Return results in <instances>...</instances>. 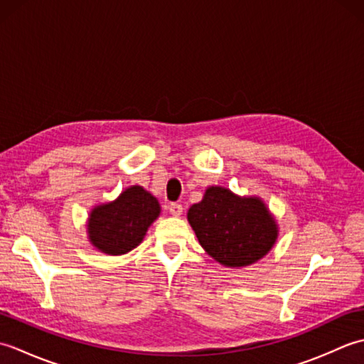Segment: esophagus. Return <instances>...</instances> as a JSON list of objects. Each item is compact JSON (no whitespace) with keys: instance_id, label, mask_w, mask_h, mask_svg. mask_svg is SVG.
I'll use <instances>...</instances> for the list:
<instances>
[{"instance_id":"1","label":"esophagus","mask_w":364,"mask_h":364,"mask_svg":"<svg viewBox=\"0 0 364 364\" xmlns=\"http://www.w3.org/2000/svg\"><path fill=\"white\" fill-rule=\"evenodd\" d=\"M168 213L175 215V218H180V215L183 214V206L180 203H170L168 205Z\"/></svg>"}]
</instances>
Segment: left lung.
I'll use <instances>...</instances> for the list:
<instances>
[{
  "mask_svg": "<svg viewBox=\"0 0 364 364\" xmlns=\"http://www.w3.org/2000/svg\"><path fill=\"white\" fill-rule=\"evenodd\" d=\"M188 222L203 250L225 267H247L274 249L278 223L264 200L237 196L222 186L206 188L192 205Z\"/></svg>",
  "mask_w": 364,
  "mask_h": 364,
  "instance_id": "obj_1",
  "label": "left lung"
}]
</instances>
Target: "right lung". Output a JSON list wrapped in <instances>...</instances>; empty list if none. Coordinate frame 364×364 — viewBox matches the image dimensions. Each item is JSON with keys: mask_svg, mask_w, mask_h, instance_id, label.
<instances>
[{"mask_svg": "<svg viewBox=\"0 0 364 364\" xmlns=\"http://www.w3.org/2000/svg\"><path fill=\"white\" fill-rule=\"evenodd\" d=\"M159 214L158 198L134 184L122 191L112 202L92 208L86 223L87 239L95 250L105 255H125L144 241Z\"/></svg>", "mask_w": 364, "mask_h": 364, "instance_id": "1", "label": "right lung"}]
</instances>
